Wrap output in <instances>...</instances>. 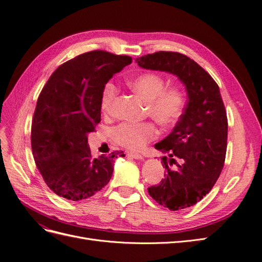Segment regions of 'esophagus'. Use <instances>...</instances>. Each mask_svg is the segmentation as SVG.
Listing matches in <instances>:
<instances>
[{
    "label": "esophagus",
    "instance_id": "1",
    "mask_svg": "<svg viewBox=\"0 0 262 262\" xmlns=\"http://www.w3.org/2000/svg\"><path fill=\"white\" fill-rule=\"evenodd\" d=\"M127 156L133 158V159H135V160H142L143 159V157L141 156V154H139L137 152H128Z\"/></svg>",
    "mask_w": 262,
    "mask_h": 262
}]
</instances>
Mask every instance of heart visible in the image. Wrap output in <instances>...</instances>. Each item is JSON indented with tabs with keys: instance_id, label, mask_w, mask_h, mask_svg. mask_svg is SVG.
Segmentation results:
<instances>
[{
	"instance_id": "b5f03b06",
	"label": "heart",
	"mask_w": 262,
	"mask_h": 262,
	"mask_svg": "<svg viewBox=\"0 0 262 262\" xmlns=\"http://www.w3.org/2000/svg\"><path fill=\"white\" fill-rule=\"evenodd\" d=\"M128 85L147 101V114L162 127L175 125L185 111L186 98L177 87H166L164 77L158 73H143L134 77ZM119 93L113 81L106 82L101 92L100 105L104 114L111 112L112 103ZM113 140L129 150H140L157 137V129L151 122L122 123L112 129Z\"/></svg>"
}]
</instances>
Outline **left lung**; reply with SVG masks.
<instances>
[{"label":"left lung","mask_w":262,"mask_h":262,"mask_svg":"<svg viewBox=\"0 0 262 262\" xmlns=\"http://www.w3.org/2000/svg\"><path fill=\"white\" fill-rule=\"evenodd\" d=\"M136 62L143 69L176 75L188 95L185 111L172 132L154 146L167 153L169 160L162 158L165 178L148 188L149 194L170 210L195 205L214 187L226 159L228 119L219 87L200 64L180 53L148 54ZM172 163L176 170L170 169Z\"/></svg>","instance_id":"8db88e82"}]
</instances>
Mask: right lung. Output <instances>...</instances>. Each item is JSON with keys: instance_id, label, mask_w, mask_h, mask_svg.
I'll use <instances>...</instances> for the list:
<instances>
[{"instance_id": "right-lung-1", "label": "right lung", "mask_w": 262, "mask_h": 262, "mask_svg": "<svg viewBox=\"0 0 262 262\" xmlns=\"http://www.w3.org/2000/svg\"><path fill=\"white\" fill-rule=\"evenodd\" d=\"M132 63V57L92 51L59 66L38 96L31 148L38 171L54 193L70 201L89 199L112 177L123 151L94 159L87 135L100 122L104 84Z\"/></svg>"}]
</instances>
